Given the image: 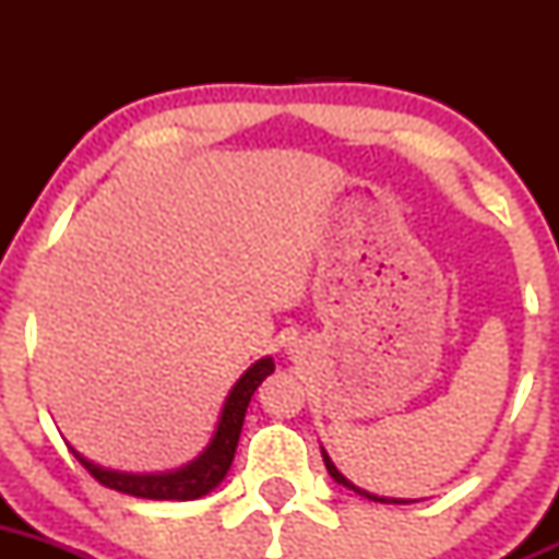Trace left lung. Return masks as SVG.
I'll return each instance as SVG.
<instances>
[{
  "label": "left lung",
  "mask_w": 559,
  "mask_h": 559,
  "mask_svg": "<svg viewBox=\"0 0 559 559\" xmlns=\"http://www.w3.org/2000/svg\"><path fill=\"white\" fill-rule=\"evenodd\" d=\"M321 456H324V465H326V471H330V476L335 478L337 484H343V487H348V489H354V492H357V495H362V498H368V500H376V503H408V500H397V498H379V495H370V492H365V489H359L357 484H352V481H348V478L343 476V473L337 471L335 465H332V460H330V456H326L324 449H321Z\"/></svg>",
  "instance_id": "1"
}]
</instances>
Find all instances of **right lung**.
I'll use <instances>...</instances> for the list:
<instances>
[{
    "mask_svg": "<svg viewBox=\"0 0 559 559\" xmlns=\"http://www.w3.org/2000/svg\"><path fill=\"white\" fill-rule=\"evenodd\" d=\"M275 370L273 359L264 357L259 362H253L251 368L240 376V381L229 389L227 400H224L222 416H218L216 432H213L207 449L197 456L189 465L178 467L170 473H118V471H105V467L94 465L86 456L75 454V460L97 478L103 487L116 489V492L134 495V498H148V500H197L202 495H207L211 489H216L222 484V478L227 476L229 465L235 460V449H238L240 430H243L246 408L251 403L257 386L267 379Z\"/></svg>",
    "mask_w": 559,
    "mask_h": 559,
    "instance_id": "add662e5",
    "label": "right lung"
}]
</instances>
